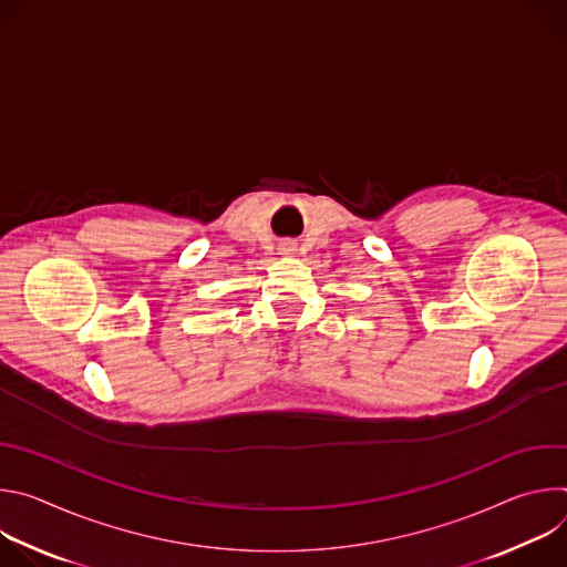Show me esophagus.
I'll return each instance as SVG.
<instances>
[{"mask_svg":"<svg viewBox=\"0 0 567 567\" xmlns=\"http://www.w3.org/2000/svg\"><path fill=\"white\" fill-rule=\"evenodd\" d=\"M280 254H282V256H291V254H296V245H293L291 239H285V241H282V245H280Z\"/></svg>","mask_w":567,"mask_h":567,"instance_id":"34e87169","label":"esophagus"}]
</instances>
